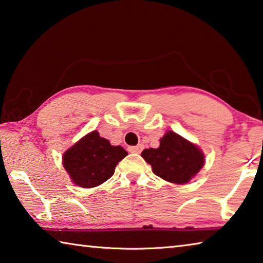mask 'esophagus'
Segmentation results:
<instances>
[{
	"label": "esophagus",
	"mask_w": 263,
	"mask_h": 263,
	"mask_svg": "<svg viewBox=\"0 0 263 263\" xmlns=\"http://www.w3.org/2000/svg\"><path fill=\"white\" fill-rule=\"evenodd\" d=\"M142 147H144V146H142L141 144H139L138 146H130V147H128V152H130V153H140Z\"/></svg>",
	"instance_id": "esophagus-1"
}]
</instances>
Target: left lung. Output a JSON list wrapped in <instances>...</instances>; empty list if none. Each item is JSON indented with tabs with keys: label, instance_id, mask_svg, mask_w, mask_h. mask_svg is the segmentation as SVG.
Masks as SVG:
<instances>
[{
	"label": "left lung",
	"instance_id": "8db88e82",
	"mask_svg": "<svg viewBox=\"0 0 263 263\" xmlns=\"http://www.w3.org/2000/svg\"><path fill=\"white\" fill-rule=\"evenodd\" d=\"M141 157L152 166L155 175L177 184L189 182L204 164L201 151L173 131L161 138L158 148L142 151Z\"/></svg>",
	"mask_w": 263,
	"mask_h": 263
}]
</instances>
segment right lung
<instances>
[{"label":"right lung","instance_id":"1","mask_svg":"<svg viewBox=\"0 0 263 263\" xmlns=\"http://www.w3.org/2000/svg\"><path fill=\"white\" fill-rule=\"evenodd\" d=\"M127 152L112 146L99 132L92 131L64 154V167L75 184L82 188L100 185L114 175L115 168Z\"/></svg>","mask_w":263,"mask_h":263}]
</instances>
